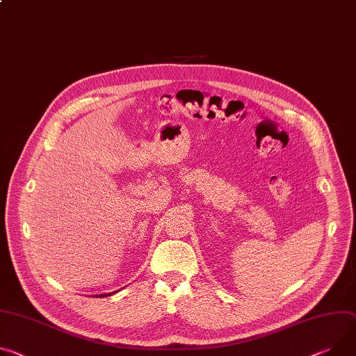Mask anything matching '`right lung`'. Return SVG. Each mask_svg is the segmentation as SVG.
<instances>
[{"label": "right lung", "mask_w": 356, "mask_h": 356, "mask_svg": "<svg viewBox=\"0 0 356 356\" xmlns=\"http://www.w3.org/2000/svg\"><path fill=\"white\" fill-rule=\"evenodd\" d=\"M108 296H111V294H101L99 298H104V297H108Z\"/></svg>", "instance_id": "obj_1"}]
</instances>
